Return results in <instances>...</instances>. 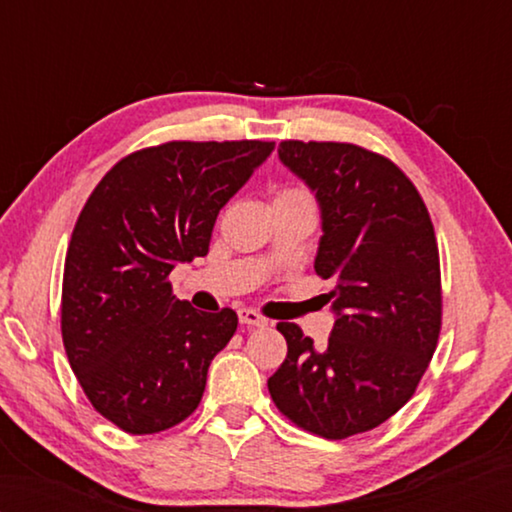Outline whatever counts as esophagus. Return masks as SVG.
Wrapping results in <instances>:
<instances>
[{
	"label": "esophagus",
	"mask_w": 512,
	"mask_h": 512,
	"mask_svg": "<svg viewBox=\"0 0 512 512\" xmlns=\"http://www.w3.org/2000/svg\"><path fill=\"white\" fill-rule=\"evenodd\" d=\"M237 314H239V323L248 325V328H262V325L268 323V319L262 317V314L253 308H242Z\"/></svg>",
	"instance_id": "1"
}]
</instances>
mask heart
Returning <instances> with one entry per match:
<instances>
[{
    "label": "heart",
    "mask_w": 512,
    "mask_h": 512,
    "mask_svg": "<svg viewBox=\"0 0 512 512\" xmlns=\"http://www.w3.org/2000/svg\"><path fill=\"white\" fill-rule=\"evenodd\" d=\"M281 200H312V195L303 187L288 184V187H279L275 191V202H281Z\"/></svg>",
    "instance_id": "b5f03b06"
}]
</instances>
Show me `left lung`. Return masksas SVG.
I'll return each instance as SVG.
<instances>
[{
  "label": "left lung",
  "instance_id": "left-lung-1",
  "mask_svg": "<svg viewBox=\"0 0 512 512\" xmlns=\"http://www.w3.org/2000/svg\"><path fill=\"white\" fill-rule=\"evenodd\" d=\"M279 158L317 191L323 235L314 270L336 279L339 319L323 352L297 323H277L288 354L268 391L292 424L343 440L394 416L436 352V231L416 184L383 154L354 143L284 140Z\"/></svg>",
  "mask_w": 512,
  "mask_h": 512
}]
</instances>
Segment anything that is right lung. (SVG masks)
I'll return each mask as SVG.
<instances>
[{
    "instance_id": "right-lung-1",
    "label": "right lung",
    "mask_w": 512,
    "mask_h": 512,
    "mask_svg": "<svg viewBox=\"0 0 512 512\" xmlns=\"http://www.w3.org/2000/svg\"><path fill=\"white\" fill-rule=\"evenodd\" d=\"M273 149L266 140L138 149L79 213L63 266V347L92 407L125 433H160L198 409L237 314L176 299L169 273L209 253L217 213Z\"/></svg>"
}]
</instances>
